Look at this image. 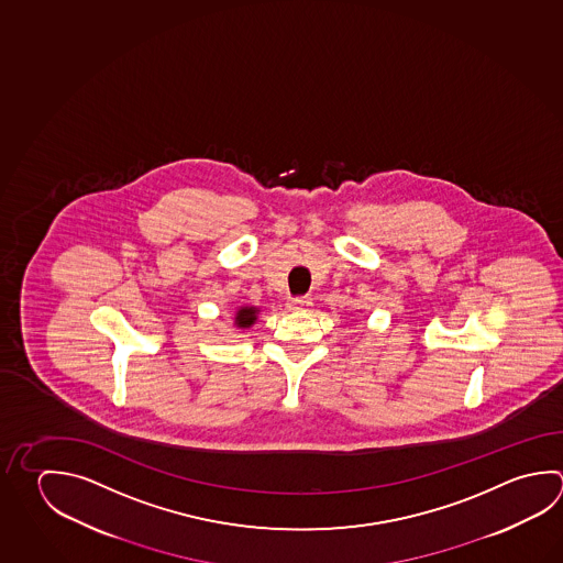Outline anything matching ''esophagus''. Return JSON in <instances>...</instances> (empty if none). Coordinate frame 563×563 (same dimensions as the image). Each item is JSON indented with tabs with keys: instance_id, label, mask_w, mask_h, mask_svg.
Returning <instances> with one entry per match:
<instances>
[{
	"instance_id": "obj_1",
	"label": "esophagus",
	"mask_w": 563,
	"mask_h": 563,
	"mask_svg": "<svg viewBox=\"0 0 563 563\" xmlns=\"http://www.w3.org/2000/svg\"><path fill=\"white\" fill-rule=\"evenodd\" d=\"M311 307V297H294L291 301H289V309L291 311H306Z\"/></svg>"
}]
</instances>
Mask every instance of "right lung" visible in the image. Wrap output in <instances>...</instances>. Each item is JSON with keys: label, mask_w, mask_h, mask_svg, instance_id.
Wrapping results in <instances>:
<instances>
[{"label": "right lung", "mask_w": 563, "mask_h": 563, "mask_svg": "<svg viewBox=\"0 0 563 563\" xmlns=\"http://www.w3.org/2000/svg\"><path fill=\"white\" fill-rule=\"evenodd\" d=\"M257 307H242L238 313H235V325L238 328H250L254 325L256 321Z\"/></svg>", "instance_id": "add662e5"}]
</instances>
